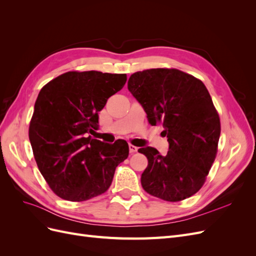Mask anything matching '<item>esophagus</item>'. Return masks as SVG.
I'll return each mask as SVG.
<instances>
[{
  "instance_id": "1",
  "label": "esophagus",
  "mask_w": 256,
  "mask_h": 256,
  "mask_svg": "<svg viewBox=\"0 0 256 256\" xmlns=\"http://www.w3.org/2000/svg\"><path fill=\"white\" fill-rule=\"evenodd\" d=\"M129 150H130L131 154L136 152H138V147H136V146L132 145V144H129Z\"/></svg>"
}]
</instances>
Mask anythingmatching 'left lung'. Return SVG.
<instances>
[{
  "instance_id": "left-lung-1",
  "label": "left lung",
  "mask_w": 256,
  "mask_h": 256,
  "mask_svg": "<svg viewBox=\"0 0 256 256\" xmlns=\"http://www.w3.org/2000/svg\"><path fill=\"white\" fill-rule=\"evenodd\" d=\"M128 90L150 125L164 126L168 142L166 156L150 146L138 150L148 160L141 176L143 189L168 202L190 198L205 182L221 132L204 83L177 69L152 68L131 74Z\"/></svg>"
}]
</instances>
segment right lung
I'll list each match as a JSON object with an SVG mask.
<instances>
[{
  "label": "right lung",
  "instance_id": "add662e5",
  "mask_svg": "<svg viewBox=\"0 0 256 256\" xmlns=\"http://www.w3.org/2000/svg\"><path fill=\"white\" fill-rule=\"evenodd\" d=\"M126 74L69 72L40 90L28 138L38 168L60 198L82 202L104 193L115 168L129 154L128 143L92 138L98 112L122 88Z\"/></svg>",
  "mask_w": 256,
  "mask_h": 256
}]
</instances>
